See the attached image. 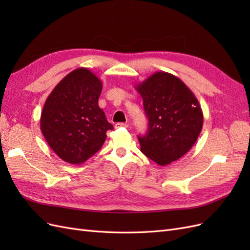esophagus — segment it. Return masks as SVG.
Listing matches in <instances>:
<instances>
[{"label": "esophagus", "instance_id": "1", "mask_svg": "<svg viewBox=\"0 0 250 250\" xmlns=\"http://www.w3.org/2000/svg\"><path fill=\"white\" fill-rule=\"evenodd\" d=\"M128 125L126 124V123H121V122H119V123H117L116 125H115V127L116 128H122V127H127Z\"/></svg>", "mask_w": 250, "mask_h": 250}]
</instances>
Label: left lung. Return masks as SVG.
<instances>
[{"label": "left lung", "instance_id": "8db88e82", "mask_svg": "<svg viewBox=\"0 0 250 250\" xmlns=\"http://www.w3.org/2000/svg\"><path fill=\"white\" fill-rule=\"evenodd\" d=\"M148 120L145 134L138 135L142 152L166 166L192 148L200 134L203 116L199 103L185 83L158 72L138 86Z\"/></svg>", "mask_w": 250, "mask_h": 250}]
</instances>
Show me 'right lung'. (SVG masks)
<instances>
[{"label":"right lung","mask_w":250,"mask_h":250,"mask_svg":"<svg viewBox=\"0 0 250 250\" xmlns=\"http://www.w3.org/2000/svg\"><path fill=\"white\" fill-rule=\"evenodd\" d=\"M102 83L84 67L60 81L44 103L42 132L54 152L70 164H81L99 151L113 126L98 105Z\"/></svg>","instance_id":"1"}]
</instances>
